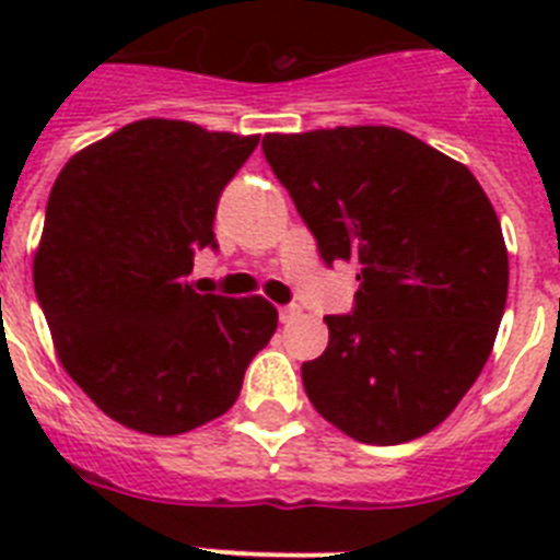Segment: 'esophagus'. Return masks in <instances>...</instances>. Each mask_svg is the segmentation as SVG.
I'll list each match as a JSON object with an SVG mask.
<instances>
[{"instance_id": "esophagus-1", "label": "esophagus", "mask_w": 560, "mask_h": 560, "mask_svg": "<svg viewBox=\"0 0 560 560\" xmlns=\"http://www.w3.org/2000/svg\"><path fill=\"white\" fill-rule=\"evenodd\" d=\"M296 316H300V308H296V305H283V308H280V323L283 325L294 323Z\"/></svg>"}]
</instances>
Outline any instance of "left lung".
Here are the masks:
<instances>
[{"label": "left lung", "mask_w": 560, "mask_h": 560, "mask_svg": "<svg viewBox=\"0 0 560 560\" xmlns=\"http://www.w3.org/2000/svg\"><path fill=\"white\" fill-rule=\"evenodd\" d=\"M266 162L325 264L359 266L350 314L303 364L311 404L370 446L423 438L454 412L493 350L508 249L474 173L412 133L339 126L266 133Z\"/></svg>", "instance_id": "left-lung-1"}]
</instances>
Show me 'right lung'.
<instances>
[{"label": "right lung", "instance_id": "right-lung-1", "mask_svg": "<svg viewBox=\"0 0 560 560\" xmlns=\"http://www.w3.org/2000/svg\"><path fill=\"white\" fill-rule=\"evenodd\" d=\"M260 137L137 120L78 151L49 190L33 285L69 378L112 420L182 434L237 400L277 330L264 296L199 294L221 190Z\"/></svg>", "mask_w": 560, "mask_h": 560}]
</instances>
